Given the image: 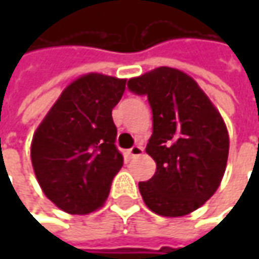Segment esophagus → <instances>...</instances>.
I'll list each match as a JSON object with an SVG mask.
<instances>
[{
	"instance_id": "esophagus-1",
	"label": "esophagus",
	"mask_w": 259,
	"mask_h": 259,
	"mask_svg": "<svg viewBox=\"0 0 259 259\" xmlns=\"http://www.w3.org/2000/svg\"><path fill=\"white\" fill-rule=\"evenodd\" d=\"M143 147L141 145H134V147H131L130 150H128V155L131 157V158H135V157H138V155L143 154Z\"/></svg>"
}]
</instances>
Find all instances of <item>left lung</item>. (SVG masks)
<instances>
[{
  "label": "left lung",
  "mask_w": 259,
  "mask_h": 259,
  "mask_svg": "<svg viewBox=\"0 0 259 259\" xmlns=\"http://www.w3.org/2000/svg\"><path fill=\"white\" fill-rule=\"evenodd\" d=\"M128 89L145 95L153 112V135L145 151L157 170L138 183L140 193L154 213L189 214L222 182L229 153L224 119L193 79L173 67L133 77Z\"/></svg>",
  "instance_id": "obj_1"
}]
</instances>
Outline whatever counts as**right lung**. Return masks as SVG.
I'll use <instances>...</instances> for the list:
<instances>
[{
	"instance_id": "add662e5",
	"label": "right lung",
	"mask_w": 259,
	"mask_h": 259,
	"mask_svg": "<svg viewBox=\"0 0 259 259\" xmlns=\"http://www.w3.org/2000/svg\"><path fill=\"white\" fill-rule=\"evenodd\" d=\"M125 79L89 73L72 82L38 125L31 163L41 190L70 214H86L108 197L124 157L115 145L112 109Z\"/></svg>"
}]
</instances>
